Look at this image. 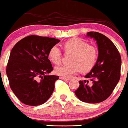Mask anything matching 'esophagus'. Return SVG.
<instances>
[{
    "label": "esophagus",
    "instance_id": "obj_1",
    "mask_svg": "<svg viewBox=\"0 0 128 128\" xmlns=\"http://www.w3.org/2000/svg\"><path fill=\"white\" fill-rule=\"evenodd\" d=\"M60 78L61 80H64V81H68L69 80V78H65V77H64V76H60Z\"/></svg>",
    "mask_w": 128,
    "mask_h": 128
}]
</instances>
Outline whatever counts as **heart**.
Returning <instances> with one entry per match:
<instances>
[{
    "label": "heart",
    "instance_id": "b5f03b06",
    "mask_svg": "<svg viewBox=\"0 0 128 128\" xmlns=\"http://www.w3.org/2000/svg\"><path fill=\"white\" fill-rule=\"evenodd\" d=\"M64 48L66 52L73 53L71 58L72 64H62L55 68V73L66 78L82 71L86 73L90 71L96 63L98 51L95 46L88 45L83 40L78 38H72L64 44ZM48 58L53 64H60L62 58V52L58 45H54L48 53Z\"/></svg>",
    "mask_w": 128,
    "mask_h": 128
}]
</instances>
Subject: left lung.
<instances>
[{"mask_svg": "<svg viewBox=\"0 0 128 128\" xmlns=\"http://www.w3.org/2000/svg\"><path fill=\"white\" fill-rule=\"evenodd\" d=\"M87 36L96 41L98 57L95 65L74 92L82 102L98 103L111 94L121 76V58L114 44L105 35L90 32Z\"/></svg>", "mask_w": 128, "mask_h": 128, "instance_id": "left-lung-1", "label": "left lung"}]
</instances>
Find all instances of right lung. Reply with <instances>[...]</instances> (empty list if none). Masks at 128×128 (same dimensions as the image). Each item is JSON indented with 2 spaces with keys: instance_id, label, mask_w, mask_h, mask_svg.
I'll return each instance as SVG.
<instances>
[{
  "instance_id": "obj_1",
  "label": "right lung",
  "mask_w": 128,
  "mask_h": 128,
  "mask_svg": "<svg viewBox=\"0 0 128 128\" xmlns=\"http://www.w3.org/2000/svg\"><path fill=\"white\" fill-rule=\"evenodd\" d=\"M60 42L54 38L30 35L12 49L6 73L11 90L24 104L40 105L52 94L59 76L46 74L54 70L48 53Z\"/></svg>"
}]
</instances>
